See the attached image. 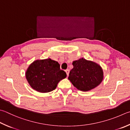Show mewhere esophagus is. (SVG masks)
Masks as SVG:
<instances>
[{
    "label": "esophagus",
    "mask_w": 130,
    "mask_h": 130,
    "mask_svg": "<svg viewBox=\"0 0 130 130\" xmlns=\"http://www.w3.org/2000/svg\"><path fill=\"white\" fill-rule=\"evenodd\" d=\"M69 72H70V70H69V69H67V70H65V72H66V73H67V74L68 76V75H69Z\"/></svg>",
    "instance_id": "34e87169"
}]
</instances>
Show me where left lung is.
<instances>
[{
  "label": "left lung",
  "instance_id": "8db88e82",
  "mask_svg": "<svg viewBox=\"0 0 130 130\" xmlns=\"http://www.w3.org/2000/svg\"><path fill=\"white\" fill-rule=\"evenodd\" d=\"M68 79L78 90L88 91L98 86L103 79L102 68L84 58L73 61Z\"/></svg>",
  "mask_w": 130,
  "mask_h": 130
}]
</instances>
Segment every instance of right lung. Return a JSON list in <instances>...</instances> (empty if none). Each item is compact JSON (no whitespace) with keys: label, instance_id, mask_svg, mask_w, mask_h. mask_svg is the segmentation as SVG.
I'll use <instances>...</instances> for the list:
<instances>
[{"label":"right lung","instance_id":"right-lung-1","mask_svg":"<svg viewBox=\"0 0 130 130\" xmlns=\"http://www.w3.org/2000/svg\"><path fill=\"white\" fill-rule=\"evenodd\" d=\"M60 67L58 62L51 58L36 60L26 71V78L32 89L40 93H48L67 77L66 73Z\"/></svg>","mask_w":130,"mask_h":130}]
</instances>
